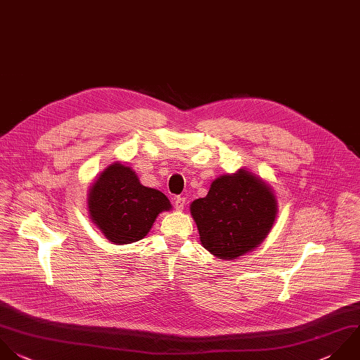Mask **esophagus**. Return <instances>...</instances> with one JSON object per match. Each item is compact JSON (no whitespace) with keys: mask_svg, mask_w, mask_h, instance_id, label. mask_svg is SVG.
I'll return each instance as SVG.
<instances>
[{"mask_svg":"<svg viewBox=\"0 0 360 360\" xmlns=\"http://www.w3.org/2000/svg\"><path fill=\"white\" fill-rule=\"evenodd\" d=\"M186 207V198L184 197H176L174 198V208L177 211H183Z\"/></svg>","mask_w":360,"mask_h":360,"instance_id":"34e87169","label":"esophagus"}]
</instances>
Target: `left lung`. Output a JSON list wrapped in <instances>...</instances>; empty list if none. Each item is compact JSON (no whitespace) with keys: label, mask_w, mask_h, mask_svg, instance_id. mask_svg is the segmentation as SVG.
Listing matches in <instances>:
<instances>
[{"label":"left lung","mask_w":360,"mask_h":360,"mask_svg":"<svg viewBox=\"0 0 360 360\" xmlns=\"http://www.w3.org/2000/svg\"><path fill=\"white\" fill-rule=\"evenodd\" d=\"M190 211L202 246L218 259L233 260L269 235L277 201L269 184L239 169L215 179L208 194L191 202Z\"/></svg>","instance_id":"8db88e82"}]
</instances>
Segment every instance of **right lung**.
<instances>
[{
  "instance_id": "add662e5",
  "label": "right lung",
  "mask_w": 360,
  "mask_h": 360,
  "mask_svg": "<svg viewBox=\"0 0 360 360\" xmlns=\"http://www.w3.org/2000/svg\"><path fill=\"white\" fill-rule=\"evenodd\" d=\"M87 200L93 222L115 245L141 240L156 217L172 208L162 191L142 186L135 172L118 162L97 177Z\"/></svg>"
}]
</instances>
